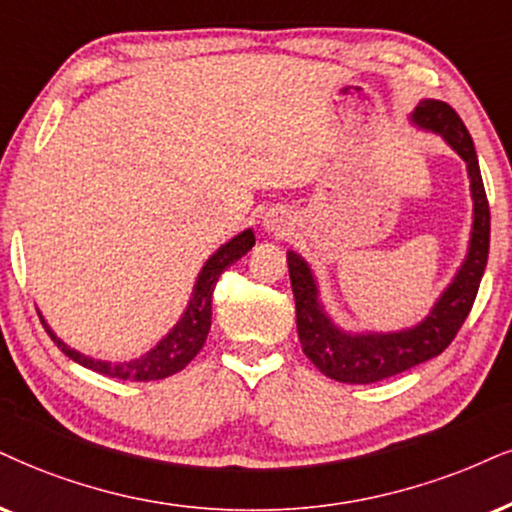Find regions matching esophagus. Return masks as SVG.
I'll list each match as a JSON object with an SVG mask.
<instances>
[{
  "label": "esophagus",
  "instance_id": "1",
  "mask_svg": "<svg viewBox=\"0 0 512 512\" xmlns=\"http://www.w3.org/2000/svg\"><path fill=\"white\" fill-rule=\"evenodd\" d=\"M263 227H266L268 232H273V235H287L289 227H292V220H289V216H285L282 211H270L266 213V218H263Z\"/></svg>",
  "mask_w": 512,
  "mask_h": 512
}]
</instances>
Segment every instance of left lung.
Listing matches in <instances>:
<instances>
[{
	"label": "left lung",
	"instance_id": "8db88e82",
	"mask_svg": "<svg viewBox=\"0 0 512 512\" xmlns=\"http://www.w3.org/2000/svg\"><path fill=\"white\" fill-rule=\"evenodd\" d=\"M410 123L418 130L434 132L465 161L470 178L472 227L468 254L453 275L449 287L434 301L432 311L418 325L396 332H349L342 330L320 301V285L306 258L287 251L289 280L296 304V330L299 342L311 363L323 375L346 384H370L387 380L439 356L456 337L468 318L482 282L489 258L491 216L475 144L465 123L446 102L422 99L410 113Z\"/></svg>",
	"mask_w": 512,
	"mask_h": 512
}]
</instances>
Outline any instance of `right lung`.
Listing matches in <instances>:
<instances>
[{
  "label": "right lung",
  "mask_w": 512,
  "mask_h": 512,
  "mask_svg": "<svg viewBox=\"0 0 512 512\" xmlns=\"http://www.w3.org/2000/svg\"><path fill=\"white\" fill-rule=\"evenodd\" d=\"M254 244H256L254 230L246 227L244 232H239V235L230 239V242L218 246L216 254L208 256L204 268L199 270L185 313L180 315V320L173 325V330H170L166 337L154 346V349L142 353L140 358H132V361L109 363V361H99V358L85 356V353L75 351L66 342H61L52 327L47 325V320H44V315L40 311H37V315H40L44 330H47L49 337H52V342L59 346L71 361L80 363L82 368H90L94 372H99V375L118 377V380H130V382L163 380V377H170L175 375V372H180L201 351V346H204L208 337V330H211V296H213V289H216L218 277L225 268H230L232 263L239 261V258H242Z\"/></svg>",
  "instance_id": "obj_1"
}]
</instances>
